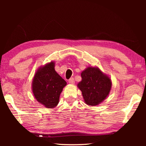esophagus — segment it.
Here are the masks:
<instances>
[{"instance_id": "esophagus-1", "label": "esophagus", "mask_w": 146, "mask_h": 146, "mask_svg": "<svg viewBox=\"0 0 146 146\" xmlns=\"http://www.w3.org/2000/svg\"><path fill=\"white\" fill-rule=\"evenodd\" d=\"M68 82H69L70 84H74L75 83V80H74L73 78H71L69 80H68Z\"/></svg>"}]
</instances>
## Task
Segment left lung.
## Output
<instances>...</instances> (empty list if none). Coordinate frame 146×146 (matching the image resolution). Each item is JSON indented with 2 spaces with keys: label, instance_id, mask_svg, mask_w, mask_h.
Segmentation results:
<instances>
[{
  "label": "left lung",
  "instance_id": "obj_1",
  "mask_svg": "<svg viewBox=\"0 0 146 146\" xmlns=\"http://www.w3.org/2000/svg\"><path fill=\"white\" fill-rule=\"evenodd\" d=\"M82 81L77 86L82 91L85 103L90 106H97L106 98L111 90V81L95 66H88L81 73Z\"/></svg>",
  "mask_w": 146,
  "mask_h": 146
}]
</instances>
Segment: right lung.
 <instances>
[{
  "mask_svg": "<svg viewBox=\"0 0 146 146\" xmlns=\"http://www.w3.org/2000/svg\"><path fill=\"white\" fill-rule=\"evenodd\" d=\"M54 61L40 66L35 74L32 82L34 97L39 103L48 108L56 107L60 96L66 82L54 70Z\"/></svg>",
  "mask_w": 146,
  "mask_h": 146,
  "instance_id": "add662e5",
  "label": "right lung"
}]
</instances>
